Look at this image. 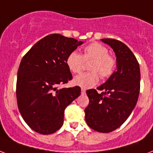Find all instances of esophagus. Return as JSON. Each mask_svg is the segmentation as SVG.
<instances>
[{"label": "esophagus", "instance_id": "1", "mask_svg": "<svg viewBox=\"0 0 153 153\" xmlns=\"http://www.w3.org/2000/svg\"><path fill=\"white\" fill-rule=\"evenodd\" d=\"M81 93L82 94H85V89H83V88H82V89H81Z\"/></svg>", "mask_w": 153, "mask_h": 153}]
</instances>
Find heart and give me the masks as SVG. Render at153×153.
I'll use <instances>...</instances> for the list:
<instances>
[{
    "mask_svg": "<svg viewBox=\"0 0 153 153\" xmlns=\"http://www.w3.org/2000/svg\"><path fill=\"white\" fill-rule=\"evenodd\" d=\"M108 49L103 45L94 42L83 48V54L81 55L76 51L68 54L66 64L71 72L79 74L84 67V62L92 60L89 65V72L82 73L76 76L74 83L83 89L91 88L97 84L99 79H107L114 74L116 68V60L108 54Z\"/></svg>",
    "mask_w": 153,
    "mask_h": 153,
    "instance_id": "heart-1",
    "label": "heart"
}]
</instances>
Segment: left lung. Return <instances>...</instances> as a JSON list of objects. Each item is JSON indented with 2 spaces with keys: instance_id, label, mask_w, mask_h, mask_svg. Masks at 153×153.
<instances>
[{
  "instance_id": "left-lung-1",
  "label": "left lung",
  "mask_w": 153,
  "mask_h": 153,
  "mask_svg": "<svg viewBox=\"0 0 153 153\" xmlns=\"http://www.w3.org/2000/svg\"><path fill=\"white\" fill-rule=\"evenodd\" d=\"M116 55L117 71L97 89L86 91L89 103L85 109L88 126L100 133L119 128L134 108L140 92V68L134 53L120 41L104 38Z\"/></svg>"
}]
</instances>
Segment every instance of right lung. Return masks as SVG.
Wrapping results in <instances>:
<instances>
[{
	"mask_svg": "<svg viewBox=\"0 0 153 153\" xmlns=\"http://www.w3.org/2000/svg\"><path fill=\"white\" fill-rule=\"evenodd\" d=\"M83 42L59 33L33 45L21 60L16 82L19 110L27 124L41 134H51L64 123V110L81 88L59 89L72 79L66 59Z\"/></svg>",
	"mask_w": 153,
	"mask_h": 153,
	"instance_id": "1",
	"label": "right lung"
}]
</instances>
